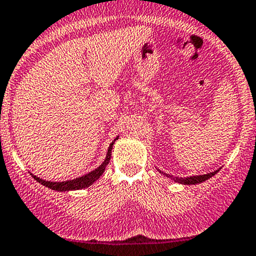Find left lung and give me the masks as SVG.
Instances as JSON below:
<instances>
[{
	"label": "left lung",
	"mask_w": 256,
	"mask_h": 256,
	"mask_svg": "<svg viewBox=\"0 0 256 256\" xmlns=\"http://www.w3.org/2000/svg\"><path fill=\"white\" fill-rule=\"evenodd\" d=\"M160 171V170H158ZM218 172V170H216V171L214 172H210V174H198V176H191V177H174V176H170V174H166L164 172H160V174H164V176L167 177H171L172 180H174V182H177V184H201V182H205L206 180L211 178L212 176H215L216 174Z\"/></svg>",
	"instance_id": "obj_1"
}]
</instances>
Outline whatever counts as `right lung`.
Listing matches in <instances>:
<instances>
[{
  "instance_id": "1",
  "label": "right lung",
  "mask_w": 256,
  "mask_h": 256,
  "mask_svg": "<svg viewBox=\"0 0 256 256\" xmlns=\"http://www.w3.org/2000/svg\"><path fill=\"white\" fill-rule=\"evenodd\" d=\"M116 140H118V137H116V140L110 143V144H109L108 152H106V157L100 166H99L98 168L94 170V171L84 174V176L78 177V178H74V180H69V181H64V182L45 181V180L40 178V177H36L35 174H31V176H32L38 182V184H44L45 187H48V188L55 190V191H59V192L72 191V190H82V188H85V187H89L90 184H93L94 182H96V180H98L99 177L104 174V171H106V167L108 166V163H109V160H110V157H112V148H113L114 142H116Z\"/></svg>"
}]
</instances>
